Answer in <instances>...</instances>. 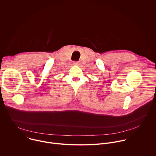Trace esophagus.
Wrapping results in <instances>:
<instances>
[{
    "instance_id": "1",
    "label": "esophagus",
    "mask_w": 156,
    "mask_h": 156,
    "mask_svg": "<svg viewBox=\"0 0 156 156\" xmlns=\"http://www.w3.org/2000/svg\"><path fill=\"white\" fill-rule=\"evenodd\" d=\"M73 65L79 66V65H80V62H73Z\"/></svg>"
}]
</instances>
